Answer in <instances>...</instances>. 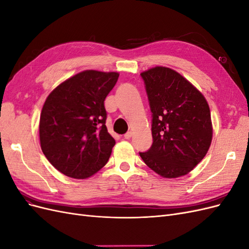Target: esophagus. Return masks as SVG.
<instances>
[{"label": "esophagus", "mask_w": 249, "mask_h": 249, "mask_svg": "<svg viewBox=\"0 0 249 249\" xmlns=\"http://www.w3.org/2000/svg\"><path fill=\"white\" fill-rule=\"evenodd\" d=\"M132 135H133V133L132 132H127V133H125L124 134V139H126V140H129L131 137H132Z\"/></svg>", "instance_id": "esophagus-1"}]
</instances>
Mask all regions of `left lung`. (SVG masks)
Listing matches in <instances>:
<instances>
[{"label":"left lung","mask_w":249,"mask_h":249,"mask_svg":"<svg viewBox=\"0 0 249 249\" xmlns=\"http://www.w3.org/2000/svg\"><path fill=\"white\" fill-rule=\"evenodd\" d=\"M153 113V144L141 159L158 175H187L203 159L213 127L207 100L178 72L156 66L140 73Z\"/></svg>","instance_id":"1"}]
</instances>
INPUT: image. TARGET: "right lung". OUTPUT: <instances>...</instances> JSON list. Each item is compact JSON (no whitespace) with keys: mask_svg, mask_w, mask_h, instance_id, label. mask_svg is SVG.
Instances as JSON below:
<instances>
[{"mask_svg":"<svg viewBox=\"0 0 249 249\" xmlns=\"http://www.w3.org/2000/svg\"><path fill=\"white\" fill-rule=\"evenodd\" d=\"M118 77L115 71H84L47 97L39 122L40 146L63 175L87 178L108 162L115 140L107 130L104 102Z\"/></svg>","mask_w":249,"mask_h":249,"instance_id":"obj_1","label":"right lung"}]
</instances>
